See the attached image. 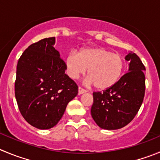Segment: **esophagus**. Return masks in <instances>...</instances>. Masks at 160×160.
Here are the masks:
<instances>
[{
    "label": "esophagus",
    "instance_id": "1",
    "mask_svg": "<svg viewBox=\"0 0 160 160\" xmlns=\"http://www.w3.org/2000/svg\"><path fill=\"white\" fill-rule=\"evenodd\" d=\"M85 92H87V91L85 90V89L82 88L81 87H79V88H78V93H79V95H81V94L85 93Z\"/></svg>",
    "mask_w": 160,
    "mask_h": 160
}]
</instances>
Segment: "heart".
I'll return each mask as SVG.
<instances>
[{
	"instance_id": "b5f03b06",
	"label": "heart",
	"mask_w": 160,
	"mask_h": 160,
	"mask_svg": "<svg viewBox=\"0 0 160 160\" xmlns=\"http://www.w3.org/2000/svg\"><path fill=\"white\" fill-rule=\"evenodd\" d=\"M68 74L77 79L88 71V83L95 88L106 90L114 86L124 71V61L117 53L102 48L83 49L78 53H70L66 58Z\"/></svg>"
}]
</instances>
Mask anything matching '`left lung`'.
Wrapping results in <instances>:
<instances>
[{"instance_id":"8db88e82","label":"left lung","mask_w":160,"mask_h":160,"mask_svg":"<svg viewBox=\"0 0 160 160\" xmlns=\"http://www.w3.org/2000/svg\"><path fill=\"white\" fill-rule=\"evenodd\" d=\"M129 72L110 88L93 93L91 114L100 128L114 130L129 123L144 100L145 92V67L135 53L129 52Z\"/></svg>"}]
</instances>
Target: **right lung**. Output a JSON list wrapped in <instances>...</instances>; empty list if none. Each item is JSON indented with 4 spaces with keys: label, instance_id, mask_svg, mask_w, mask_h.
Returning <instances> with one entry per match:
<instances>
[{
    "label": "right lung",
    "instance_id": "add662e5",
    "mask_svg": "<svg viewBox=\"0 0 160 160\" xmlns=\"http://www.w3.org/2000/svg\"><path fill=\"white\" fill-rule=\"evenodd\" d=\"M55 37L33 43L18 61L15 95L23 118L39 129L53 128L78 94L77 83L53 47Z\"/></svg>",
    "mask_w": 160,
    "mask_h": 160
}]
</instances>
